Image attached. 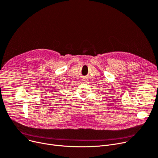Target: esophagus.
Instances as JSON below:
<instances>
[{
	"label": "esophagus",
	"instance_id": "obj_1",
	"mask_svg": "<svg viewBox=\"0 0 158 158\" xmlns=\"http://www.w3.org/2000/svg\"><path fill=\"white\" fill-rule=\"evenodd\" d=\"M87 81V79H86V77H84V79L83 80H82V81Z\"/></svg>",
	"mask_w": 158,
	"mask_h": 158
}]
</instances>
